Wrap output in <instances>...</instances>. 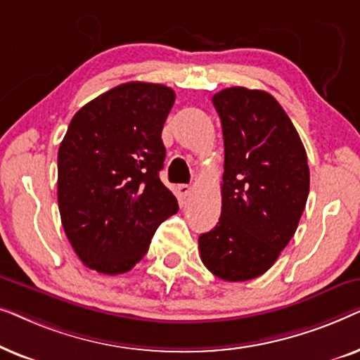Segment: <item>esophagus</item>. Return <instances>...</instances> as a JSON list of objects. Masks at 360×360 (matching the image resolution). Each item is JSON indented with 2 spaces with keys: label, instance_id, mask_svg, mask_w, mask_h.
Returning a JSON list of instances; mask_svg holds the SVG:
<instances>
[{
  "label": "esophagus",
  "instance_id": "34e87169",
  "mask_svg": "<svg viewBox=\"0 0 360 360\" xmlns=\"http://www.w3.org/2000/svg\"><path fill=\"white\" fill-rule=\"evenodd\" d=\"M176 190H179V193H180L181 196H185V198H186V196H190L191 191H193V188H191L190 185H185V184L176 186Z\"/></svg>",
  "mask_w": 360,
  "mask_h": 360
}]
</instances>
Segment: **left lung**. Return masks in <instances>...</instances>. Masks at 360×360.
Wrapping results in <instances>:
<instances>
[{"label": "left lung", "instance_id": "obj_1", "mask_svg": "<svg viewBox=\"0 0 360 360\" xmlns=\"http://www.w3.org/2000/svg\"><path fill=\"white\" fill-rule=\"evenodd\" d=\"M224 139L221 216L198 238L206 269L226 282L260 277L298 228L309 193L307 150L272 95L233 86L213 96Z\"/></svg>", "mask_w": 360, "mask_h": 360}]
</instances>
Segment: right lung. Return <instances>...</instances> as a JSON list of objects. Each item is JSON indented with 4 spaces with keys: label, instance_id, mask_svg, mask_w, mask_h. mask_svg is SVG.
<instances>
[{
    "label": "right lung",
    "instance_id": "1",
    "mask_svg": "<svg viewBox=\"0 0 360 360\" xmlns=\"http://www.w3.org/2000/svg\"><path fill=\"white\" fill-rule=\"evenodd\" d=\"M175 91L129 82L86 103L58 147L62 226L86 267L117 275L144 257L160 223L179 211L160 181L162 127Z\"/></svg>",
    "mask_w": 360,
    "mask_h": 360
}]
</instances>
